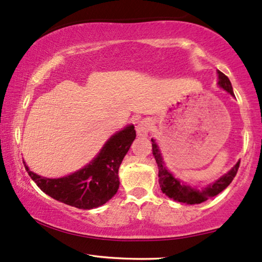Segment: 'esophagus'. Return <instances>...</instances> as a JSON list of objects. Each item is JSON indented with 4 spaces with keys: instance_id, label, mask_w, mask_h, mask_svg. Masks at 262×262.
I'll return each instance as SVG.
<instances>
[{
    "instance_id": "1",
    "label": "esophagus",
    "mask_w": 262,
    "mask_h": 262,
    "mask_svg": "<svg viewBox=\"0 0 262 262\" xmlns=\"http://www.w3.org/2000/svg\"><path fill=\"white\" fill-rule=\"evenodd\" d=\"M152 127H153L152 121L149 120V118H144V120L138 122L137 133L138 135H140V137H146V135L151 132Z\"/></svg>"
}]
</instances>
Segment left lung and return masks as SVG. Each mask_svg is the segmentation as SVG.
Listing matches in <instances>:
<instances>
[{"instance_id":"left-lung-1","label":"left lung","mask_w":262,"mask_h":262,"mask_svg":"<svg viewBox=\"0 0 262 262\" xmlns=\"http://www.w3.org/2000/svg\"><path fill=\"white\" fill-rule=\"evenodd\" d=\"M217 74H218V86L224 91H226L228 93H230L232 97H235V95H233L231 82H230L228 76L223 74L221 71H218ZM151 141H152L153 156H155L156 163L157 165H158L159 186L162 188V191L165 195H167L170 199H172V200H175L177 202H182V204H188V205L201 204V202L206 201L208 199L213 198L219 193H222V191L232 182L233 177L236 176L237 170H238L239 167V160H238V162H237L235 165L230 169V171L224 173L222 177H219V179L217 181H214L213 183L198 189V188L191 187L189 184L183 183L182 181L176 179V177L172 175V172L170 171L165 165V162H164L162 152H160L158 144H157L155 139H151Z\"/></svg>"}]
</instances>
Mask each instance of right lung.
Masks as SVG:
<instances>
[{
	"mask_svg": "<svg viewBox=\"0 0 262 262\" xmlns=\"http://www.w3.org/2000/svg\"><path fill=\"white\" fill-rule=\"evenodd\" d=\"M135 137L134 125H125L111 135L87 165L60 179L37 175L31 171L25 162L24 164L31 179L49 196L69 206L91 210L102 206L117 193L120 187L118 169Z\"/></svg>",
	"mask_w": 262,
	"mask_h": 262,
	"instance_id": "right-lung-1",
	"label": "right lung"
}]
</instances>
